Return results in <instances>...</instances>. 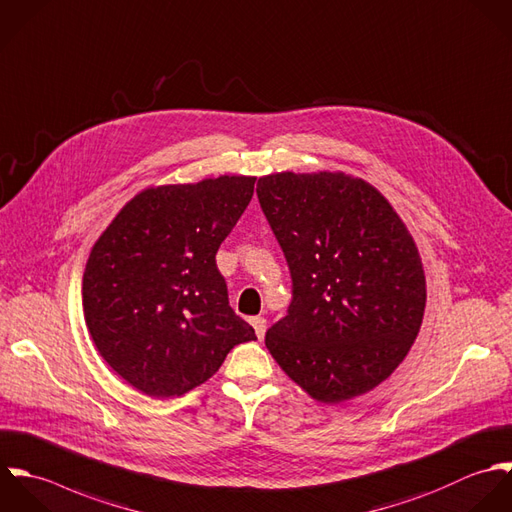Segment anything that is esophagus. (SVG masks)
<instances>
[{
	"mask_svg": "<svg viewBox=\"0 0 512 512\" xmlns=\"http://www.w3.org/2000/svg\"><path fill=\"white\" fill-rule=\"evenodd\" d=\"M250 324L254 326L256 336L262 340V338H264V334H266V320H264V318H252V320H250Z\"/></svg>",
	"mask_w": 512,
	"mask_h": 512,
	"instance_id": "34e87169",
	"label": "esophagus"
}]
</instances>
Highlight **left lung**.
I'll use <instances>...</instances> for the list:
<instances>
[{
	"mask_svg": "<svg viewBox=\"0 0 512 512\" xmlns=\"http://www.w3.org/2000/svg\"><path fill=\"white\" fill-rule=\"evenodd\" d=\"M256 192L292 276L288 316L266 332V347L322 403L371 391L423 322L413 236L375 186L343 172H276Z\"/></svg>",
	"mask_w": 512,
	"mask_h": 512,
	"instance_id": "left-lung-1",
	"label": "left lung"
}]
</instances>
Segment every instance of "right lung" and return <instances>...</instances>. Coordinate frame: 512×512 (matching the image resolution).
<instances>
[{"label": "right lung", "mask_w": 512, "mask_h": 512, "mask_svg": "<svg viewBox=\"0 0 512 512\" xmlns=\"http://www.w3.org/2000/svg\"><path fill=\"white\" fill-rule=\"evenodd\" d=\"M254 182L224 174L151 186L95 242L83 274L85 322L101 357L145 395H184L234 345L256 340L216 268Z\"/></svg>", "instance_id": "add662e5"}]
</instances>
